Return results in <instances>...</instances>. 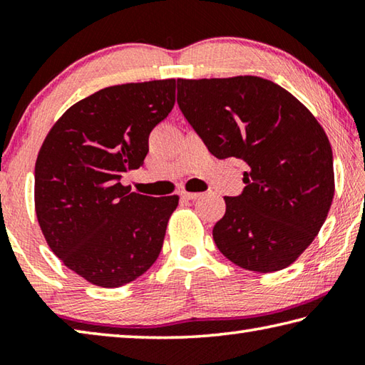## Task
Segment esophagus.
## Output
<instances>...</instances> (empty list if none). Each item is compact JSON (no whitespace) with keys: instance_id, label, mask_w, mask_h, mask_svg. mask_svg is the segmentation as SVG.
<instances>
[{"instance_id":"1","label":"esophagus","mask_w":365,"mask_h":365,"mask_svg":"<svg viewBox=\"0 0 365 365\" xmlns=\"http://www.w3.org/2000/svg\"><path fill=\"white\" fill-rule=\"evenodd\" d=\"M180 196L183 197V200H197V197L201 196V193H195V191H187V190H183L182 193H180Z\"/></svg>"}]
</instances>
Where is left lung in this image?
Here are the masks:
<instances>
[{"label": "left lung", "mask_w": 365, "mask_h": 365, "mask_svg": "<svg viewBox=\"0 0 365 365\" xmlns=\"http://www.w3.org/2000/svg\"><path fill=\"white\" fill-rule=\"evenodd\" d=\"M177 103L217 159L248 165L240 196H225L212 228L228 261L252 272L292 265L329 215L335 175L330 141L304 104L255 76L177 80Z\"/></svg>", "instance_id": "obj_1"}]
</instances>
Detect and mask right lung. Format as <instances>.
Masks as SVG:
<instances>
[{
	"label": "right lung",
	"instance_id": "add662e5",
	"mask_svg": "<svg viewBox=\"0 0 365 365\" xmlns=\"http://www.w3.org/2000/svg\"><path fill=\"white\" fill-rule=\"evenodd\" d=\"M175 104V78L103 88L48 132L35 163V212L66 267L103 288L130 283L163 248L178 196L151 197L120 183Z\"/></svg>",
	"mask_w": 365,
	"mask_h": 365
}]
</instances>
